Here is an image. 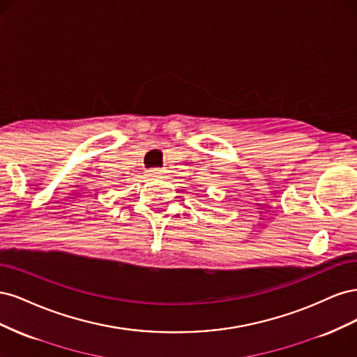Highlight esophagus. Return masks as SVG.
Returning a JSON list of instances; mask_svg holds the SVG:
<instances>
[{
  "label": "esophagus",
  "mask_w": 357,
  "mask_h": 357,
  "mask_svg": "<svg viewBox=\"0 0 357 357\" xmlns=\"http://www.w3.org/2000/svg\"><path fill=\"white\" fill-rule=\"evenodd\" d=\"M147 172H149L150 177H158V176H160L164 171H162L160 168H152V169H149Z\"/></svg>",
  "instance_id": "1"
}]
</instances>
